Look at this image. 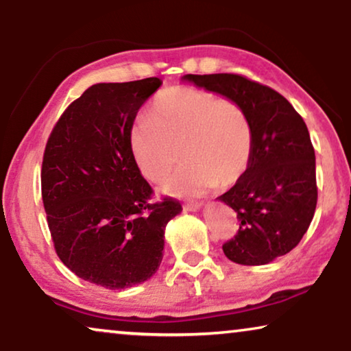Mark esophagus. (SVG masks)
Listing matches in <instances>:
<instances>
[{"mask_svg":"<svg viewBox=\"0 0 351 351\" xmlns=\"http://www.w3.org/2000/svg\"><path fill=\"white\" fill-rule=\"evenodd\" d=\"M201 206H203L201 203H185L184 209L185 210H196V209H199Z\"/></svg>","mask_w":351,"mask_h":351,"instance_id":"34e87169","label":"esophagus"}]
</instances>
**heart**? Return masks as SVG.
Segmentation results:
<instances>
[{"label": "heart", "mask_w": 351, "mask_h": 351, "mask_svg": "<svg viewBox=\"0 0 351 351\" xmlns=\"http://www.w3.org/2000/svg\"><path fill=\"white\" fill-rule=\"evenodd\" d=\"M129 147L150 182L165 179L180 148L185 161L161 189L172 196H196L241 179L252 156V128L234 100L176 86L156 95L150 117L132 124Z\"/></svg>", "instance_id": "b5f03b06"}]
</instances>
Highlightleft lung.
<instances>
[{"label":"left lung","mask_w":351,"mask_h":351,"mask_svg":"<svg viewBox=\"0 0 351 351\" xmlns=\"http://www.w3.org/2000/svg\"><path fill=\"white\" fill-rule=\"evenodd\" d=\"M234 100L252 128L246 172L219 196L238 215L239 228L223 254L241 265H265L291 252L308 230L318 201L315 148L304 118L275 89L237 73L185 75Z\"/></svg>","instance_id":"left-lung-1"}]
</instances>
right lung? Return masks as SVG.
Here are the masks:
<instances>
[{
    "mask_svg": "<svg viewBox=\"0 0 351 351\" xmlns=\"http://www.w3.org/2000/svg\"><path fill=\"white\" fill-rule=\"evenodd\" d=\"M160 78L99 83L73 100L47 138L41 195L52 243L84 281L124 289L147 281L162 261L166 223L182 210L134 162L129 132Z\"/></svg>",
    "mask_w": 351,
    "mask_h": 351,
    "instance_id": "obj_1",
    "label": "right lung"
}]
</instances>
